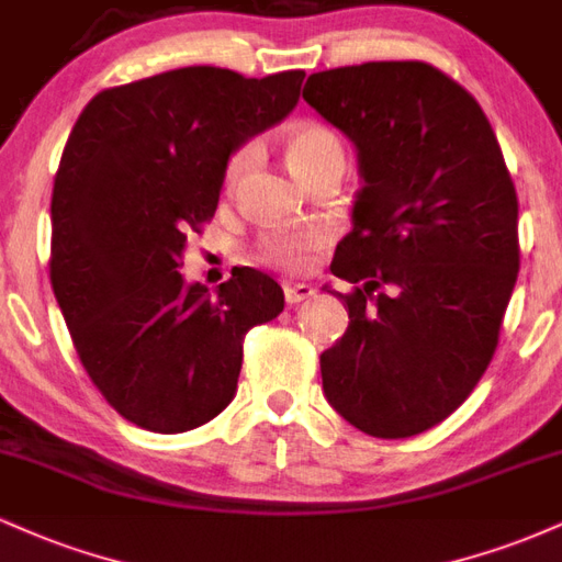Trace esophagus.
Instances as JSON below:
<instances>
[{
    "mask_svg": "<svg viewBox=\"0 0 562 562\" xmlns=\"http://www.w3.org/2000/svg\"><path fill=\"white\" fill-rule=\"evenodd\" d=\"M312 295H314V288L306 285V282H285V301L290 303V306L312 299Z\"/></svg>",
    "mask_w": 562,
    "mask_h": 562,
    "instance_id": "1",
    "label": "esophagus"
}]
</instances>
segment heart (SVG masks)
<instances>
[{"mask_svg": "<svg viewBox=\"0 0 562 562\" xmlns=\"http://www.w3.org/2000/svg\"><path fill=\"white\" fill-rule=\"evenodd\" d=\"M285 156L293 171L306 182L314 171L327 164H344V142L330 126L319 121H299L285 132ZM254 160V145H243L232 153L224 166V192H235L240 187L245 171ZM330 243V232L319 224H295V227H277L263 232L256 240V259L267 267L285 269V272H308L314 254Z\"/></svg>", "mask_w": 562, "mask_h": 562, "instance_id": "b5f03b06", "label": "heart"}]
</instances>
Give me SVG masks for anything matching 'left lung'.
<instances>
[{"label": "left lung", "instance_id": "left-lung-1", "mask_svg": "<svg viewBox=\"0 0 562 562\" xmlns=\"http://www.w3.org/2000/svg\"><path fill=\"white\" fill-rule=\"evenodd\" d=\"M303 100L359 150L364 187L330 272L348 327L319 357L353 428L409 438L447 420L492 362L520 269L518 195L475 97L420 60L308 76Z\"/></svg>", "mask_w": 562, "mask_h": 562}]
</instances>
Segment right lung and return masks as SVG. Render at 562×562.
<instances>
[{"label": "right lung", "mask_w": 562, "mask_h": 562, "mask_svg": "<svg viewBox=\"0 0 562 562\" xmlns=\"http://www.w3.org/2000/svg\"><path fill=\"white\" fill-rule=\"evenodd\" d=\"M303 70L245 79L192 66L102 89L66 142L53 187L49 280L83 370L153 434H184L232 402L250 327L285 295L235 267L216 295L184 285L187 237L216 214L232 153L280 124Z\"/></svg>", "instance_id": "right-lung-1"}]
</instances>
